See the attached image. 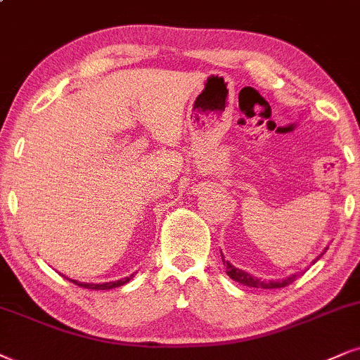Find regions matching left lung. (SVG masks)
Masks as SVG:
<instances>
[{
    "instance_id": "obj_1",
    "label": "left lung",
    "mask_w": 360,
    "mask_h": 360,
    "mask_svg": "<svg viewBox=\"0 0 360 360\" xmlns=\"http://www.w3.org/2000/svg\"><path fill=\"white\" fill-rule=\"evenodd\" d=\"M327 250V248H326ZM323 250V252H326ZM323 252L321 255L317 257L316 260H319L321 259V257L323 255ZM221 260H224V265H225V269H227V275L230 278H232V281H235V282H238V283H243V285H248V287H257V288H281V287H287L288 283H292L295 281L297 277H299V274H292L290 277H287V278H283V281H269V282H265V281H260V278H257V277H252L250 274H247V272H243V270H240V269H235L232 264H230V262H227L224 259V255H221Z\"/></svg>"
}]
</instances>
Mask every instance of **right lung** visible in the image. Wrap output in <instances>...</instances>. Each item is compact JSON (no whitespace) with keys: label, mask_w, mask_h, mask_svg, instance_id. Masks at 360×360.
Wrapping results in <instances>:
<instances>
[{"label":"right lung","mask_w":360,"mask_h":360,"mask_svg":"<svg viewBox=\"0 0 360 360\" xmlns=\"http://www.w3.org/2000/svg\"><path fill=\"white\" fill-rule=\"evenodd\" d=\"M133 275L130 277H125L122 278V281H115V282H106V283H82V282H77V281H70L73 283H77L79 287H85V288H91V290H108V288H115V287H120V285H125L127 282L131 281Z\"/></svg>","instance_id":"1"}]
</instances>
